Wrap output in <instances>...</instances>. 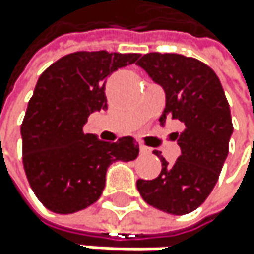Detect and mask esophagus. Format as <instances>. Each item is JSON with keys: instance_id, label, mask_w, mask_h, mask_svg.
<instances>
[{"instance_id": "obj_1", "label": "esophagus", "mask_w": 254, "mask_h": 254, "mask_svg": "<svg viewBox=\"0 0 254 254\" xmlns=\"http://www.w3.org/2000/svg\"><path fill=\"white\" fill-rule=\"evenodd\" d=\"M151 148H148V146H144V144H140V152L141 154H151Z\"/></svg>"}]
</instances>
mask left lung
Masks as SVG:
<instances>
[{"label": "left lung", "mask_w": 254, "mask_h": 254, "mask_svg": "<svg viewBox=\"0 0 254 254\" xmlns=\"http://www.w3.org/2000/svg\"><path fill=\"white\" fill-rule=\"evenodd\" d=\"M164 90L166 108L160 117L183 123L177 132L181 155L169 164L161 152V172L151 181L138 180L137 189L149 206L186 215L207 199L229 155L233 134L230 106L215 71L198 59L175 53H148L137 62Z\"/></svg>", "instance_id": "8db88e82"}]
</instances>
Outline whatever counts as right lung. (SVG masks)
I'll return each mask as SVG.
<instances>
[{
    "instance_id": "obj_1",
    "label": "right lung",
    "mask_w": 254,
    "mask_h": 254,
    "mask_svg": "<svg viewBox=\"0 0 254 254\" xmlns=\"http://www.w3.org/2000/svg\"><path fill=\"white\" fill-rule=\"evenodd\" d=\"M138 58L76 52L39 76L21 125L22 163L32 190L48 210L66 215L86 209L100 198L110 164L137 158L132 137L108 143L83 126L94 111L108 110L106 77Z\"/></svg>"
}]
</instances>
